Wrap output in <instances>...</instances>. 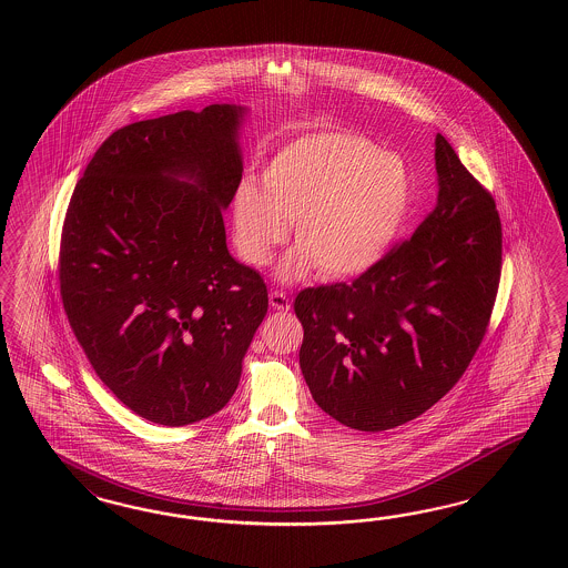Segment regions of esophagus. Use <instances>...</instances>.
Segmentation results:
<instances>
[{
	"label": "esophagus",
	"mask_w": 568,
	"mask_h": 568,
	"mask_svg": "<svg viewBox=\"0 0 568 568\" xmlns=\"http://www.w3.org/2000/svg\"><path fill=\"white\" fill-rule=\"evenodd\" d=\"M268 302H271L273 310H278V312H287V310H292V302H290V297H287L283 292L271 293V295H268Z\"/></svg>",
	"instance_id": "esophagus-1"
}]
</instances>
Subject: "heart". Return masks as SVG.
<instances>
[{
	"label": "heart",
	"mask_w": 568,
	"mask_h": 568,
	"mask_svg": "<svg viewBox=\"0 0 568 568\" xmlns=\"http://www.w3.org/2000/svg\"><path fill=\"white\" fill-rule=\"evenodd\" d=\"M413 202V172L399 155L354 133H310L266 160L260 187L241 181L231 202L233 241L247 264L264 266L293 223L297 245L276 276L293 283L318 268L339 281L368 273L392 252Z\"/></svg>",
	"instance_id": "1"
}]
</instances>
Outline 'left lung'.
Here are the masks:
<instances>
[{
  "label": "left lung",
  "instance_id": "left-lung-1",
  "mask_svg": "<svg viewBox=\"0 0 568 568\" xmlns=\"http://www.w3.org/2000/svg\"><path fill=\"white\" fill-rule=\"evenodd\" d=\"M437 204L413 237L352 285L295 297L300 368L314 402L345 427L387 430L427 413L463 377L498 293L494 197L435 138Z\"/></svg>",
  "mask_w": 568,
  "mask_h": 568
}]
</instances>
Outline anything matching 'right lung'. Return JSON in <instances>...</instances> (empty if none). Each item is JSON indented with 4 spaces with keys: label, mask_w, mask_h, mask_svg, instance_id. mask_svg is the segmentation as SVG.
<instances>
[{
    "label": "right lung",
    "mask_w": 568,
    "mask_h": 568,
    "mask_svg": "<svg viewBox=\"0 0 568 568\" xmlns=\"http://www.w3.org/2000/svg\"><path fill=\"white\" fill-rule=\"evenodd\" d=\"M247 110L212 103L105 139L70 197L60 293L103 385L145 420L223 410L266 316L262 276L229 254Z\"/></svg>",
    "instance_id": "add662e5"
}]
</instances>
